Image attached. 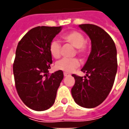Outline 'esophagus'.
<instances>
[{
  "label": "esophagus",
  "instance_id": "esophagus-1",
  "mask_svg": "<svg viewBox=\"0 0 129 129\" xmlns=\"http://www.w3.org/2000/svg\"><path fill=\"white\" fill-rule=\"evenodd\" d=\"M63 75H64V77H68V76H70V75L67 73H63Z\"/></svg>",
  "mask_w": 129,
  "mask_h": 129
}]
</instances>
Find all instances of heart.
Here are the masks:
<instances>
[{"mask_svg": "<svg viewBox=\"0 0 129 129\" xmlns=\"http://www.w3.org/2000/svg\"><path fill=\"white\" fill-rule=\"evenodd\" d=\"M65 41L69 43L77 48V52L80 55H84L87 50L86 39L84 34L77 31H71L62 36ZM49 51L52 56L58 59L61 55V44L56 39L52 40L49 45ZM80 63L76 58L68 59L63 58L56 62L55 67L57 70L64 71L66 73H71L79 66Z\"/></svg>", "mask_w": 129, "mask_h": 129, "instance_id": "heart-1", "label": "heart"}]
</instances>
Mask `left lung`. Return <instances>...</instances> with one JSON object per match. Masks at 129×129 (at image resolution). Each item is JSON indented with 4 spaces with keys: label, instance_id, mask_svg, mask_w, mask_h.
Returning <instances> with one entry per match:
<instances>
[{
    "label": "left lung",
    "instance_id": "8db88e82",
    "mask_svg": "<svg viewBox=\"0 0 129 129\" xmlns=\"http://www.w3.org/2000/svg\"><path fill=\"white\" fill-rule=\"evenodd\" d=\"M79 27L89 37L91 51L81 70L86 73L84 78L73 75L75 84L71 93L79 106L92 108L106 100L113 86L117 69V49L113 40L102 28L92 24Z\"/></svg>",
    "mask_w": 129,
    "mask_h": 129
}]
</instances>
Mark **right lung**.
I'll return each mask as SVG.
<instances>
[{"label": "right lung", "instance_id": "obj_1", "mask_svg": "<svg viewBox=\"0 0 129 129\" xmlns=\"http://www.w3.org/2000/svg\"><path fill=\"white\" fill-rule=\"evenodd\" d=\"M61 29V26L36 27L17 45L13 65L16 88L23 102L34 111H45L53 105L63 79L62 70L48 75L52 63L49 45Z\"/></svg>", "mask_w": 129, "mask_h": 129}]
</instances>
